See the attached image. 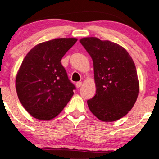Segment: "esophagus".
<instances>
[{"label": "esophagus", "instance_id": "esophagus-1", "mask_svg": "<svg viewBox=\"0 0 159 159\" xmlns=\"http://www.w3.org/2000/svg\"><path fill=\"white\" fill-rule=\"evenodd\" d=\"M81 85H82V82L81 81H78V82H77V83L75 84V86H76V87H77V88L81 87Z\"/></svg>", "mask_w": 159, "mask_h": 159}]
</instances>
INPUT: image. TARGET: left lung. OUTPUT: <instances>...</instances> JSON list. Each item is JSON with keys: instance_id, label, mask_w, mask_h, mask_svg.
I'll use <instances>...</instances> for the list:
<instances>
[{"instance_id": "left-lung-1", "label": "left lung", "mask_w": 159, "mask_h": 159, "mask_svg": "<svg viewBox=\"0 0 159 159\" xmlns=\"http://www.w3.org/2000/svg\"><path fill=\"white\" fill-rule=\"evenodd\" d=\"M92 57L96 94L87 101L99 120L116 121L130 111L136 102L139 84L134 62L125 48L96 37L80 40Z\"/></svg>"}]
</instances>
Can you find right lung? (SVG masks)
I'll list each match as a JSON object with an SVG mask.
<instances>
[{"label":"right lung","instance_id":"1","mask_svg":"<svg viewBox=\"0 0 159 159\" xmlns=\"http://www.w3.org/2000/svg\"><path fill=\"white\" fill-rule=\"evenodd\" d=\"M77 39L60 38L34 46L23 60L16 76V91L30 115L41 120L57 116L73 95L75 86L61 60Z\"/></svg>","mask_w":159,"mask_h":159}]
</instances>
